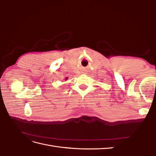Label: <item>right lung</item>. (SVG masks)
Listing matches in <instances>:
<instances>
[{"label":"right lung","instance_id":"add662e5","mask_svg":"<svg viewBox=\"0 0 156 156\" xmlns=\"http://www.w3.org/2000/svg\"><path fill=\"white\" fill-rule=\"evenodd\" d=\"M68 79V77H66V80H67Z\"/></svg>","mask_w":156,"mask_h":156}]
</instances>
